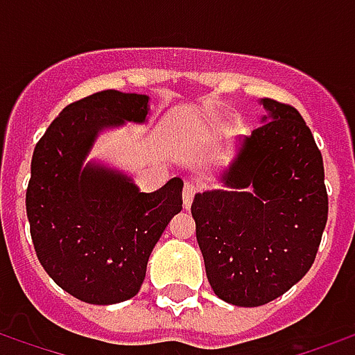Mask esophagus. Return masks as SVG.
Instances as JSON below:
<instances>
[{
	"instance_id": "1",
	"label": "esophagus",
	"mask_w": 355,
	"mask_h": 355,
	"mask_svg": "<svg viewBox=\"0 0 355 355\" xmlns=\"http://www.w3.org/2000/svg\"><path fill=\"white\" fill-rule=\"evenodd\" d=\"M196 190H198L196 182H192V180H186L184 188H182V203H184L186 209L192 205V200H193V196H196Z\"/></svg>"
}]
</instances>
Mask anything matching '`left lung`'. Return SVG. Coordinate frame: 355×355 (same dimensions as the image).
<instances>
[{
	"mask_svg": "<svg viewBox=\"0 0 355 355\" xmlns=\"http://www.w3.org/2000/svg\"><path fill=\"white\" fill-rule=\"evenodd\" d=\"M262 125L238 144L223 188L196 193L192 216L218 298L262 306L312 268L327 224L323 157L302 116L262 98Z\"/></svg>",
	"mask_w": 355,
	"mask_h": 355,
	"instance_id": "left-lung-1",
	"label": "left lung"
}]
</instances>
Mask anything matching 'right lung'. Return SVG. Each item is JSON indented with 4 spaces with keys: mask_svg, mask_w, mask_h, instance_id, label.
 <instances>
[{
    "mask_svg": "<svg viewBox=\"0 0 355 355\" xmlns=\"http://www.w3.org/2000/svg\"><path fill=\"white\" fill-rule=\"evenodd\" d=\"M150 96L101 91L66 106L32 155L26 215L37 259L72 297L117 304L139 293L152 249L182 209V178L140 192L129 175L91 159L102 131L144 123Z\"/></svg>",
    "mask_w": 355,
    "mask_h": 355,
    "instance_id": "1",
    "label": "right lung"
}]
</instances>
